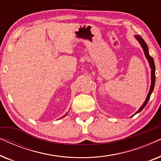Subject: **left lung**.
I'll use <instances>...</instances> for the list:
<instances>
[{
  "label": "left lung",
  "instance_id": "8db88e82",
  "mask_svg": "<svg viewBox=\"0 0 161 161\" xmlns=\"http://www.w3.org/2000/svg\"><path fill=\"white\" fill-rule=\"evenodd\" d=\"M136 38L138 39V42H139V43L141 44V45H142V47L143 48V50H144V54L145 56H146V58H147V60H148L149 63V66H150L151 67V76H152V82H151V86H150V89H149V92L148 93V95L147 97V99L146 100H145V102L144 103V104L142 105V106L140 108L139 110L136 112L135 114H136L137 113H139L142 111L143 109H144V108L146 106L147 103H148V101L149 100V98H150V96H151V94L153 93V89H154V87H155V63H154V60H153V58L152 56H150V55L149 53V50H148V46L145 42V41L143 39V38L142 36H140L139 35H136Z\"/></svg>",
  "mask_w": 161,
  "mask_h": 161
}]
</instances>
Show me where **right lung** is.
<instances>
[{
	"mask_svg": "<svg viewBox=\"0 0 161 161\" xmlns=\"http://www.w3.org/2000/svg\"><path fill=\"white\" fill-rule=\"evenodd\" d=\"M64 116H65V115H64Z\"/></svg>",
	"mask_w": 161,
	"mask_h": 161,
	"instance_id": "right-lung-1",
	"label": "right lung"
}]
</instances>
